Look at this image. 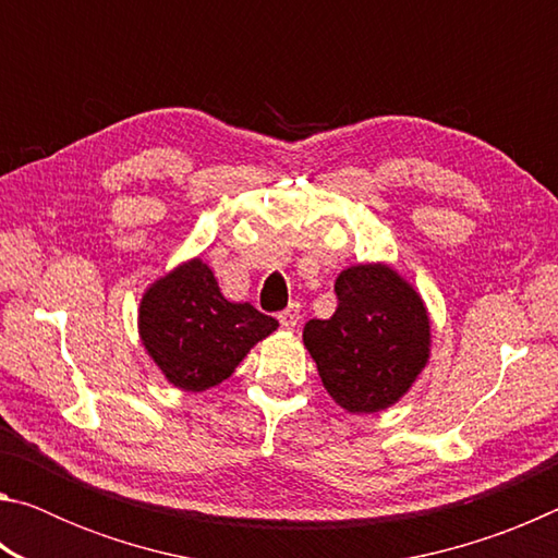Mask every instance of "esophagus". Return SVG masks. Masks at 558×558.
<instances>
[{"mask_svg": "<svg viewBox=\"0 0 558 558\" xmlns=\"http://www.w3.org/2000/svg\"><path fill=\"white\" fill-rule=\"evenodd\" d=\"M280 319V327L282 329H295L300 325V307L298 305H290L286 313L278 315Z\"/></svg>", "mask_w": 558, "mask_h": 558, "instance_id": "34e87169", "label": "esophagus"}]
</instances>
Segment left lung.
<instances>
[{
    "label": "left lung",
    "mask_w": 558,
    "mask_h": 558,
    "mask_svg": "<svg viewBox=\"0 0 558 558\" xmlns=\"http://www.w3.org/2000/svg\"><path fill=\"white\" fill-rule=\"evenodd\" d=\"M329 319L302 329L332 401L347 413H379L399 403L430 359V315L421 292L386 263H356L335 282Z\"/></svg>",
    "instance_id": "left-lung-1"
}]
</instances>
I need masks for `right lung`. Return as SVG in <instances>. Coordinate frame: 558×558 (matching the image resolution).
<instances>
[{"label": "right lung", "instance_id": "add662e5", "mask_svg": "<svg viewBox=\"0 0 558 558\" xmlns=\"http://www.w3.org/2000/svg\"><path fill=\"white\" fill-rule=\"evenodd\" d=\"M278 329V319L221 295L214 270L196 256L149 282L137 307L145 352L174 389L219 386L245 354Z\"/></svg>", "mask_w": 558, "mask_h": 558}]
</instances>
